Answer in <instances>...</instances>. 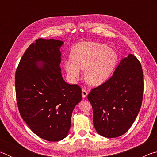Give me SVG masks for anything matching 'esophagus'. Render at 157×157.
<instances>
[{
    "mask_svg": "<svg viewBox=\"0 0 157 157\" xmlns=\"http://www.w3.org/2000/svg\"><path fill=\"white\" fill-rule=\"evenodd\" d=\"M87 95H88V91H87L86 90L84 89H82V97L86 98L87 96Z\"/></svg>",
    "mask_w": 157,
    "mask_h": 157,
    "instance_id": "1",
    "label": "esophagus"
}]
</instances>
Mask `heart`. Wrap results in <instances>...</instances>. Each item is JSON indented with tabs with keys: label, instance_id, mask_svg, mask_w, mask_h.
I'll return each mask as SVG.
<instances>
[{
	"label": "heart",
	"instance_id": "1",
	"mask_svg": "<svg viewBox=\"0 0 157 157\" xmlns=\"http://www.w3.org/2000/svg\"><path fill=\"white\" fill-rule=\"evenodd\" d=\"M71 56L64 62L69 77L75 80L81 75V69L85 70V79L93 85H100L110 78L118 59L117 52L107 45L90 41L77 44Z\"/></svg>",
	"mask_w": 157,
	"mask_h": 157
}]
</instances>
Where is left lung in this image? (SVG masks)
Instances as JSON below:
<instances>
[{
  "instance_id": "1",
  "label": "left lung",
  "mask_w": 157,
  "mask_h": 157,
  "mask_svg": "<svg viewBox=\"0 0 157 157\" xmlns=\"http://www.w3.org/2000/svg\"><path fill=\"white\" fill-rule=\"evenodd\" d=\"M143 69L132 54L121 61L113 75L88 94L97 132L107 138L126 133L134 123L143 101Z\"/></svg>"
}]
</instances>
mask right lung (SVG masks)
I'll return each instance as SVG.
<instances>
[{
    "label": "right lung",
    "mask_w": 157,
    "mask_h": 157,
    "mask_svg": "<svg viewBox=\"0 0 157 157\" xmlns=\"http://www.w3.org/2000/svg\"><path fill=\"white\" fill-rule=\"evenodd\" d=\"M63 42L38 39L21 57L16 71L18 110L34 134L48 141L67 136L71 116L82 100L78 84H68L61 73L60 47ZM39 61L43 63L36 65Z\"/></svg>",
    "instance_id": "obj_1"
}]
</instances>
